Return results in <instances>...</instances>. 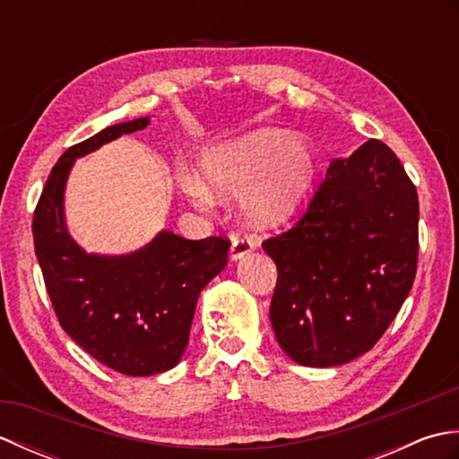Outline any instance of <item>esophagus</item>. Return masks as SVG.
Returning a JSON list of instances; mask_svg holds the SVG:
<instances>
[{
  "mask_svg": "<svg viewBox=\"0 0 459 459\" xmlns=\"http://www.w3.org/2000/svg\"><path fill=\"white\" fill-rule=\"evenodd\" d=\"M255 248H256V240L255 238L237 237L235 240H232V245H230V260L232 262L242 260L245 256H248Z\"/></svg>",
  "mask_w": 459,
  "mask_h": 459,
  "instance_id": "obj_1",
  "label": "esophagus"
}]
</instances>
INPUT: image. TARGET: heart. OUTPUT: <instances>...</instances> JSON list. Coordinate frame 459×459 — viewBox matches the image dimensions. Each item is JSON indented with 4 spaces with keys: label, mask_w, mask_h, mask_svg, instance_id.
I'll list each match as a JSON object with an SVG mask.
<instances>
[{
    "label": "heart",
    "mask_w": 459,
    "mask_h": 459,
    "mask_svg": "<svg viewBox=\"0 0 459 459\" xmlns=\"http://www.w3.org/2000/svg\"><path fill=\"white\" fill-rule=\"evenodd\" d=\"M204 184L185 175V191L199 204L245 195V214L262 229H276L304 207L317 178V153L304 135L278 128H256L203 153Z\"/></svg>",
    "instance_id": "heart-1"
}]
</instances>
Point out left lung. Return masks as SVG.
Instances as JSON below:
<instances>
[{
	"instance_id": "left-lung-1",
	"label": "left lung",
	"mask_w": 459,
	"mask_h": 459,
	"mask_svg": "<svg viewBox=\"0 0 459 459\" xmlns=\"http://www.w3.org/2000/svg\"><path fill=\"white\" fill-rule=\"evenodd\" d=\"M418 214L383 142L331 160L306 217L262 245L278 268L272 329L291 360L327 368L373 349L414 284Z\"/></svg>"
}]
</instances>
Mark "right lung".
Instances as JSON below:
<instances>
[{"instance_id": "right-lung-1", "label": "right lung", "mask_w": 459, "mask_h": 459, "mask_svg": "<svg viewBox=\"0 0 459 459\" xmlns=\"http://www.w3.org/2000/svg\"><path fill=\"white\" fill-rule=\"evenodd\" d=\"M150 122L152 116L114 124L68 148L33 214L35 255L58 324L91 357L130 377L179 363L199 294L227 266L230 248L221 237L187 240L163 229L128 255H100L68 232L65 191L74 161Z\"/></svg>"}]
</instances>
